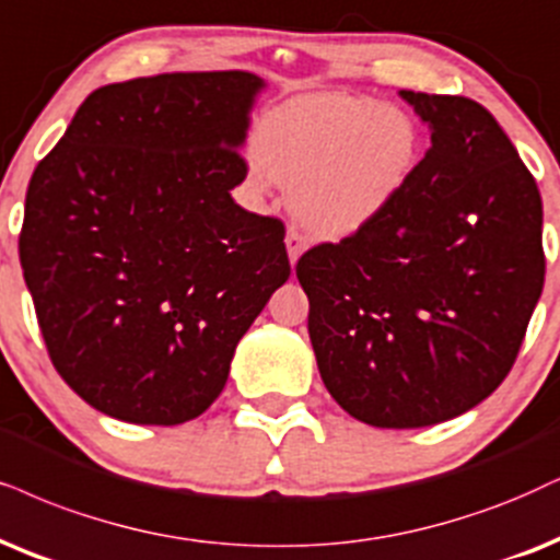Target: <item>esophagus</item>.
<instances>
[{
  "label": "esophagus",
  "mask_w": 560,
  "mask_h": 560,
  "mask_svg": "<svg viewBox=\"0 0 560 560\" xmlns=\"http://www.w3.org/2000/svg\"><path fill=\"white\" fill-rule=\"evenodd\" d=\"M304 245H307V240H304V235L296 228H289L287 230V250H289V260H292V266L296 264V258L302 256Z\"/></svg>",
  "instance_id": "34e87169"
}]
</instances>
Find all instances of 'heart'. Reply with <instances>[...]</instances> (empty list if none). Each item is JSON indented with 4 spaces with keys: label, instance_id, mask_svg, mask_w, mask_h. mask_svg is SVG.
<instances>
[{
    "label": "heart",
    "instance_id": "heart-1",
    "mask_svg": "<svg viewBox=\"0 0 560 560\" xmlns=\"http://www.w3.org/2000/svg\"><path fill=\"white\" fill-rule=\"evenodd\" d=\"M253 183L292 190L296 217L320 237L370 228L408 188L421 129L398 105L357 95H310L268 113L258 129Z\"/></svg>",
    "mask_w": 560,
    "mask_h": 560
}]
</instances>
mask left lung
<instances>
[{"label": "left lung", "mask_w": 560, "mask_h": 560, "mask_svg": "<svg viewBox=\"0 0 560 560\" xmlns=\"http://www.w3.org/2000/svg\"><path fill=\"white\" fill-rule=\"evenodd\" d=\"M400 95L431 129L408 188L370 228L296 260L325 387L380 429L486 400L545 281L540 190L497 118L470 97Z\"/></svg>", "instance_id": "1"}]
</instances>
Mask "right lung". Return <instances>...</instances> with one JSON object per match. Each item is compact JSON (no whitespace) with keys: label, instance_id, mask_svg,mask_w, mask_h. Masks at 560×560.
Returning a JSON list of instances; mask_svg holds the SVG:
<instances>
[{"label":"right lung","instance_id":"right-lung-1","mask_svg":"<svg viewBox=\"0 0 560 560\" xmlns=\"http://www.w3.org/2000/svg\"><path fill=\"white\" fill-rule=\"evenodd\" d=\"M260 88L250 72L105 84L35 167L20 266L51 364L105 416H201L292 273L284 222L230 196Z\"/></svg>","mask_w":560,"mask_h":560}]
</instances>
